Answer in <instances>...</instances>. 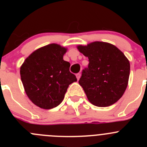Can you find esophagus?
I'll return each instance as SVG.
<instances>
[{
  "mask_svg": "<svg viewBox=\"0 0 147 147\" xmlns=\"http://www.w3.org/2000/svg\"><path fill=\"white\" fill-rule=\"evenodd\" d=\"M80 76H81V74L80 73L76 74V77H77V79H78V80L80 79Z\"/></svg>",
  "mask_w": 147,
  "mask_h": 147,
  "instance_id": "1",
  "label": "esophagus"
}]
</instances>
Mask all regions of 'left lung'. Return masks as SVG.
Segmentation results:
<instances>
[{"instance_id":"8db88e82","label":"left lung","mask_w":147,"mask_h":147,"mask_svg":"<svg viewBox=\"0 0 147 147\" xmlns=\"http://www.w3.org/2000/svg\"><path fill=\"white\" fill-rule=\"evenodd\" d=\"M78 49L89 59L79 80L89 101L101 107L117 102L127 89L130 72L124 53L116 46L99 41Z\"/></svg>"}]
</instances>
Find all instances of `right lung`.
I'll return each instance as SVG.
<instances>
[{
  "mask_svg": "<svg viewBox=\"0 0 147 147\" xmlns=\"http://www.w3.org/2000/svg\"><path fill=\"white\" fill-rule=\"evenodd\" d=\"M66 51L60 45L50 44L34 51L20 67L26 94L39 107L50 109L58 106L69 84L77 81L69 72V63L63 60Z\"/></svg>",
  "mask_w": 147,
  "mask_h": 147,
  "instance_id": "obj_1",
  "label": "right lung"
}]
</instances>
